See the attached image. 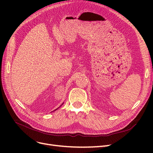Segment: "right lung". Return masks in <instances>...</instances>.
<instances>
[{"label": "right lung", "instance_id": "1", "mask_svg": "<svg viewBox=\"0 0 153 153\" xmlns=\"http://www.w3.org/2000/svg\"><path fill=\"white\" fill-rule=\"evenodd\" d=\"M63 103H62V105H61V106H62V105H63ZM60 106H59V107H60ZM57 108V109H55V110H54V111H55V110H57V109H58V108Z\"/></svg>", "mask_w": 153, "mask_h": 153}]
</instances>
